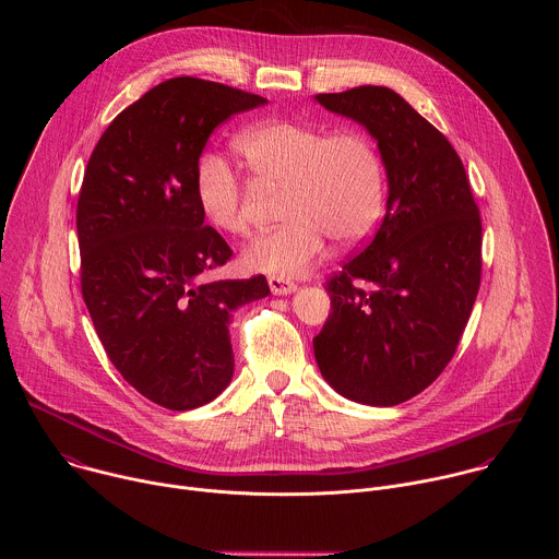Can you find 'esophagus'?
<instances>
[{
  "label": "esophagus",
  "instance_id": "esophagus-1",
  "mask_svg": "<svg viewBox=\"0 0 559 559\" xmlns=\"http://www.w3.org/2000/svg\"><path fill=\"white\" fill-rule=\"evenodd\" d=\"M267 283H270V289L274 296H285V294L296 292V283L289 278H283V276H270Z\"/></svg>",
  "mask_w": 559,
  "mask_h": 559
}]
</instances>
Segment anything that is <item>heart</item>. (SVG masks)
Here are the masks:
<instances>
[{
	"mask_svg": "<svg viewBox=\"0 0 559 559\" xmlns=\"http://www.w3.org/2000/svg\"><path fill=\"white\" fill-rule=\"evenodd\" d=\"M234 147L259 183L283 188L285 221L248 243L243 261L250 270L294 276L323 257L330 236L356 246L376 229L386 201V170L367 132L267 121L246 130ZM197 201L216 229L248 231L241 186L221 158L203 162Z\"/></svg>",
	"mask_w": 559,
	"mask_h": 559,
	"instance_id": "b5f03b06",
	"label": "heart"
}]
</instances>
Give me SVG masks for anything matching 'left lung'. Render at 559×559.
<instances>
[{
	"label": "left lung",
	"instance_id": "1",
	"mask_svg": "<svg viewBox=\"0 0 559 559\" xmlns=\"http://www.w3.org/2000/svg\"><path fill=\"white\" fill-rule=\"evenodd\" d=\"M360 123L386 170L371 241L328 281L332 313L313 338L323 378L360 405L393 407L453 358L480 289L483 221L447 136L384 86L316 95Z\"/></svg>",
	"mask_w": 559,
	"mask_h": 559
}]
</instances>
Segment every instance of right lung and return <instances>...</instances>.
<instances>
[{
  "label": "right lung",
  "instance_id": "1",
  "mask_svg": "<svg viewBox=\"0 0 559 559\" xmlns=\"http://www.w3.org/2000/svg\"><path fill=\"white\" fill-rule=\"evenodd\" d=\"M263 104L205 79H168L106 128L79 192L82 294L97 336L126 382L173 412L229 384L231 311L270 294L263 274L203 281L231 250L197 201L214 128Z\"/></svg>",
  "mask_w": 559,
  "mask_h": 559
}]
</instances>
